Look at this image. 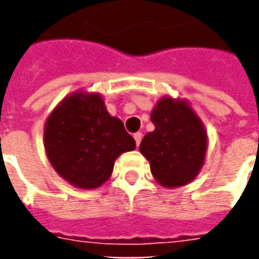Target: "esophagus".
Returning a JSON list of instances; mask_svg holds the SVG:
<instances>
[{"label":"esophagus","instance_id":"1","mask_svg":"<svg viewBox=\"0 0 259 259\" xmlns=\"http://www.w3.org/2000/svg\"><path fill=\"white\" fill-rule=\"evenodd\" d=\"M133 137H135V140H136V146L137 147L140 146L141 139H143V135H141L140 132H137V133H135V136H133Z\"/></svg>","mask_w":259,"mask_h":259}]
</instances>
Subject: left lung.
Here are the masks:
<instances>
[{
  "label": "left lung",
  "mask_w": 259,
  "mask_h": 259,
  "mask_svg": "<svg viewBox=\"0 0 259 259\" xmlns=\"http://www.w3.org/2000/svg\"><path fill=\"white\" fill-rule=\"evenodd\" d=\"M154 132L144 136L140 152L163 187L190 183L200 174L206 154V132L185 100L163 97L151 112Z\"/></svg>",
  "instance_id": "1"
}]
</instances>
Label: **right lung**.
<instances>
[{
    "label": "right lung",
    "mask_w": 259,
    "mask_h": 259,
    "mask_svg": "<svg viewBox=\"0 0 259 259\" xmlns=\"http://www.w3.org/2000/svg\"><path fill=\"white\" fill-rule=\"evenodd\" d=\"M44 147L61 178L79 189H97L112 175L115 159L135 150L136 141L122 120L108 113L98 93L77 91L48 116Z\"/></svg>",
    "instance_id": "right-lung-1"
}]
</instances>
